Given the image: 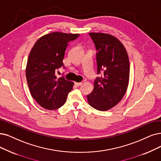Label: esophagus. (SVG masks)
Instances as JSON below:
<instances>
[{
    "mask_svg": "<svg viewBox=\"0 0 161 161\" xmlns=\"http://www.w3.org/2000/svg\"><path fill=\"white\" fill-rule=\"evenodd\" d=\"M75 85L76 86H79L82 85V82H75Z\"/></svg>",
    "mask_w": 161,
    "mask_h": 161,
    "instance_id": "obj_1",
    "label": "esophagus"
}]
</instances>
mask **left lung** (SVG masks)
Returning <instances> with one entry per match:
<instances>
[{"instance_id": "8db88e82", "label": "left lung", "mask_w": 161, "mask_h": 161, "mask_svg": "<svg viewBox=\"0 0 161 161\" xmlns=\"http://www.w3.org/2000/svg\"><path fill=\"white\" fill-rule=\"evenodd\" d=\"M96 50L97 74L94 90L87 95L89 104L100 111L117 105L127 91L130 61L124 46L116 37L103 33H90Z\"/></svg>"}]
</instances>
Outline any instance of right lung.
Masks as SVG:
<instances>
[{
	"mask_svg": "<svg viewBox=\"0 0 161 161\" xmlns=\"http://www.w3.org/2000/svg\"><path fill=\"white\" fill-rule=\"evenodd\" d=\"M79 34L53 32L40 37L32 47L27 62L25 76L32 97L42 108L55 110L65 104L74 83L64 76L57 79L55 70L63 67L68 43Z\"/></svg>",
	"mask_w": 161,
	"mask_h": 161,
	"instance_id": "obj_1",
	"label": "right lung"
}]
</instances>
